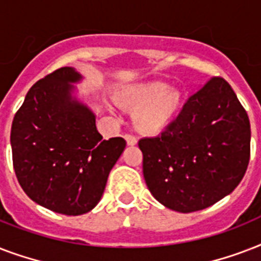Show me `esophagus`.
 Here are the masks:
<instances>
[{
	"label": "esophagus",
	"mask_w": 261,
	"mask_h": 261,
	"mask_svg": "<svg viewBox=\"0 0 261 261\" xmlns=\"http://www.w3.org/2000/svg\"><path fill=\"white\" fill-rule=\"evenodd\" d=\"M124 139H126L127 145H130V146H134V145H137V142H138L134 135H130V134L124 135Z\"/></svg>",
	"instance_id": "esophagus-1"
}]
</instances>
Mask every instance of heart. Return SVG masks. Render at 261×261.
<instances>
[{
  "label": "heart",
  "mask_w": 261,
  "mask_h": 261,
  "mask_svg": "<svg viewBox=\"0 0 261 261\" xmlns=\"http://www.w3.org/2000/svg\"><path fill=\"white\" fill-rule=\"evenodd\" d=\"M118 102L128 111H138L135 124L145 134H159L177 115L181 94L160 81L131 84L116 92Z\"/></svg>",
  "instance_id": "obj_1"
}]
</instances>
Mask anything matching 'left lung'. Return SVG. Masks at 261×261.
<instances>
[{
	"mask_svg": "<svg viewBox=\"0 0 261 261\" xmlns=\"http://www.w3.org/2000/svg\"><path fill=\"white\" fill-rule=\"evenodd\" d=\"M138 145L151 195L171 210L192 213L213 206L243 180L251 124L234 90L214 77L187 100L161 135Z\"/></svg>",
	"mask_w": 261,
	"mask_h": 261,
	"instance_id": "8db88e82",
	"label": "left lung"
}]
</instances>
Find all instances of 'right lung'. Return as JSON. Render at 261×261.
I'll use <instances>...</instances> for the list:
<instances>
[{
    "mask_svg": "<svg viewBox=\"0 0 261 261\" xmlns=\"http://www.w3.org/2000/svg\"><path fill=\"white\" fill-rule=\"evenodd\" d=\"M83 75L61 67L39 80L10 130L13 168L35 203L58 214H85L100 202L126 141L102 139L96 115L75 96Z\"/></svg>",
    "mask_w": 261,
    "mask_h": 261,
    "instance_id": "right-lung-1",
    "label": "right lung"
}]
</instances>
